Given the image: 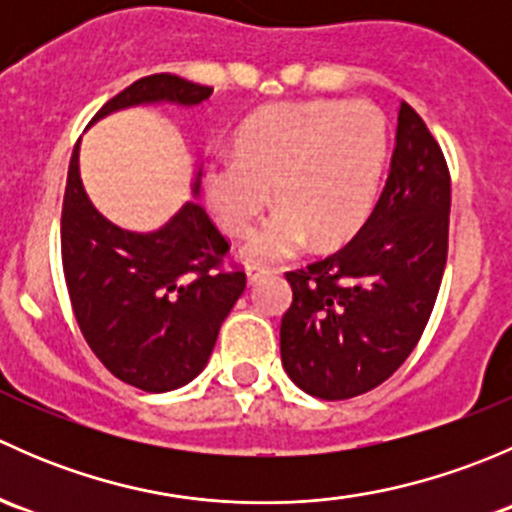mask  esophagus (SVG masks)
<instances>
[{"mask_svg": "<svg viewBox=\"0 0 512 512\" xmlns=\"http://www.w3.org/2000/svg\"><path fill=\"white\" fill-rule=\"evenodd\" d=\"M267 275H270V270H267V267H257V265L247 267V282H250V285H257V282L265 280Z\"/></svg>", "mask_w": 512, "mask_h": 512, "instance_id": "1", "label": "esophagus"}]
</instances>
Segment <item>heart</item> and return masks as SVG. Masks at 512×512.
Instances as JSON below:
<instances>
[{
    "label": "heart",
    "instance_id": "obj_1",
    "mask_svg": "<svg viewBox=\"0 0 512 512\" xmlns=\"http://www.w3.org/2000/svg\"><path fill=\"white\" fill-rule=\"evenodd\" d=\"M389 158V123L369 101H292L262 108L240 128L235 153L205 168V198L230 235H242L275 193L270 220L245 257L277 262L304 245L337 247L361 230Z\"/></svg>",
    "mask_w": 512,
    "mask_h": 512
}]
</instances>
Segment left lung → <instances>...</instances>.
I'll use <instances>...</instances> for the list:
<instances>
[{
	"label": "left lung",
	"instance_id": "obj_1",
	"mask_svg": "<svg viewBox=\"0 0 512 512\" xmlns=\"http://www.w3.org/2000/svg\"><path fill=\"white\" fill-rule=\"evenodd\" d=\"M451 175L421 116L399 103L384 190L352 240L287 272L282 317L287 376L317 399L339 401L384 384L414 352L436 304L448 255Z\"/></svg>",
	"mask_w": 512,
	"mask_h": 512
}]
</instances>
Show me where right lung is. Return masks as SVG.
Wrapping results in <instances>:
<instances>
[{
    "label": "right lung",
    "mask_w": 512,
    "mask_h": 512,
    "mask_svg": "<svg viewBox=\"0 0 512 512\" xmlns=\"http://www.w3.org/2000/svg\"><path fill=\"white\" fill-rule=\"evenodd\" d=\"M210 94V86L153 74L113 96L91 123L133 106H200ZM200 175L193 180L195 198ZM227 250L195 200L153 232L113 225L86 195L74 148L61 210L64 277L81 334L116 379L163 394L205 369L220 324L245 292V272L223 270Z\"/></svg>",
    "instance_id": "obj_1"
}]
</instances>
